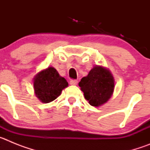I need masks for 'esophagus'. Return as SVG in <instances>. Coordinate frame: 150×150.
<instances>
[{
    "label": "esophagus",
    "instance_id": "34e87169",
    "mask_svg": "<svg viewBox=\"0 0 150 150\" xmlns=\"http://www.w3.org/2000/svg\"><path fill=\"white\" fill-rule=\"evenodd\" d=\"M77 83L78 81L76 79H71V81H70V84L73 85V86H76V85H77Z\"/></svg>",
    "mask_w": 150,
    "mask_h": 150
}]
</instances>
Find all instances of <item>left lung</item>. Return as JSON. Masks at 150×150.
<instances>
[{"mask_svg": "<svg viewBox=\"0 0 150 150\" xmlns=\"http://www.w3.org/2000/svg\"><path fill=\"white\" fill-rule=\"evenodd\" d=\"M79 86L90 105L98 107L104 104L114 90V79L109 71L101 67H94L88 76L82 78Z\"/></svg>", "mask_w": 150, "mask_h": 150, "instance_id": "1", "label": "left lung"}]
</instances>
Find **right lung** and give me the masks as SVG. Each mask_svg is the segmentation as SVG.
I'll return each mask as SVG.
<instances>
[{"mask_svg":"<svg viewBox=\"0 0 150 150\" xmlns=\"http://www.w3.org/2000/svg\"><path fill=\"white\" fill-rule=\"evenodd\" d=\"M68 86V83L53 67L41 71L35 76L34 88L38 98L43 103H50L60 95L62 90Z\"/></svg>","mask_w":150,"mask_h":150,"instance_id":"1","label":"right lung"}]
</instances>
